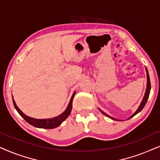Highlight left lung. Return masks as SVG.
<instances>
[{
    "label": "left lung",
    "mask_w": 160,
    "mask_h": 160,
    "mask_svg": "<svg viewBox=\"0 0 160 160\" xmlns=\"http://www.w3.org/2000/svg\"><path fill=\"white\" fill-rule=\"evenodd\" d=\"M146 76H147V84H146V89L145 94H144V96H143V100H142V101H141V104H140V106H139L138 108V109L136 110V111H135V112L134 113H133V114H132V116H131V117H130V118H129V119H130V118L133 117H134L135 115H136L137 113H138L140 112V111H142V109H143V108H144V106H145V105H146V102H147L148 98V96H149L150 90H151V82H150L149 75H148V71H147V69H146ZM98 109H99V110H100V111H101L102 114H104L105 116H106L107 117L110 118V119H113V120H117V121H118V119H115V118H113V117H111V116L108 115V114H107V113H106L105 112H103V111H102V110H100V108H98Z\"/></svg>",
    "instance_id": "8db88e82"
}]
</instances>
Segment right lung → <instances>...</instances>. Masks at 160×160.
<instances>
[{
  "label": "right lung",
  "mask_w": 160,
  "mask_h": 160,
  "mask_svg": "<svg viewBox=\"0 0 160 160\" xmlns=\"http://www.w3.org/2000/svg\"><path fill=\"white\" fill-rule=\"evenodd\" d=\"M75 94H76V92H74L73 95H72V97L71 98V100H70L69 103L68 105L67 108L65 109L64 112L58 116V117L51 118V119H36V118L28 117V116L25 115V113H24L22 111L18 108V106H17L16 102L14 101V98H13V96H12V100H13V103H14V108H16L17 112L19 113V115H20L21 117L28 122V123L31 124L32 126L35 127V128H43V129H54V128H58V126H60V124H62L68 117V116L70 113H71V110H72V103H73V99L74 96H75Z\"/></svg>",
  "instance_id": "1"
}]
</instances>
